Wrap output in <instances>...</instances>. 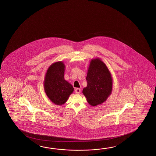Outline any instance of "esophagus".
Segmentation results:
<instances>
[{
	"mask_svg": "<svg viewBox=\"0 0 156 156\" xmlns=\"http://www.w3.org/2000/svg\"><path fill=\"white\" fill-rule=\"evenodd\" d=\"M75 92H76V94H80V92H81V89L80 88H76L75 89Z\"/></svg>",
	"mask_w": 156,
	"mask_h": 156,
	"instance_id": "obj_1",
	"label": "esophagus"
}]
</instances>
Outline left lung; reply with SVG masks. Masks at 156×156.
<instances>
[{
	"label": "left lung",
	"instance_id": "left-lung-1",
	"mask_svg": "<svg viewBox=\"0 0 156 156\" xmlns=\"http://www.w3.org/2000/svg\"><path fill=\"white\" fill-rule=\"evenodd\" d=\"M87 86L83 94L91 106H96L106 101L112 94L113 79L106 65L100 58L91 60L87 71Z\"/></svg>",
	"mask_w": 156,
	"mask_h": 156
}]
</instances>
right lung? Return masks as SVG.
I'll return each instance as SVG.
<instances>
[{
    "mask_svg": "<svg viewBox=\"0 0 156 156\" xmlns=\"http://www.w3.org/2000/svg\"><path fill=\"white\" fill-rule=\"evenodd\" d=\"M65 66L63 62L52 63L47 71L44 81V89L47 96L52 103L64 104L73 93V86L64 79Z\"/></svg>",
    "mask_w": 156,
    "mask_h": 156,
    "instance_id": "right-lung-1",
    "label": "right lung"
}]
</instances>
